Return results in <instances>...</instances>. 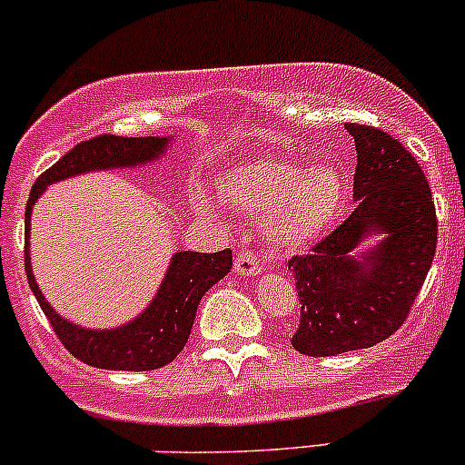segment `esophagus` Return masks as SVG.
<instances>
[{"mask_svg":"<svg viewBox=\"0 0 465 465\" xmlns=\"http://www.w3.org/2000/svg\"><path fill=\"white\" fill-rule=\"evenodd\" d=\"M233 267H236V272L241 276H259L261 274V261L252 250H242L241 254L236 256V261H233Z\"/></svg>","mask_w":465,"mask_h":465,"instance_id":"1","label":"esophagus"}]
</instances>
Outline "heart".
<instances>
[{"label": "heart", "instance_id": "b5f03b06", "mask_svg": "<svg viewBox=\"0 0 465 465\" xmlns=\"http://www.w3.org/2000/svg\"><path fill=\"white\" fill-rule=\"evenodd\" d=\"M223 195L252 215H262V232L281 250H302L337 223L346 200V180L335 163L312 168L276 159L233 166L223 177ZM195 209L211 213L213 200L200 191Z\"/></svg>", "mask_w": 465, "mask_h": 465}]
</instances>
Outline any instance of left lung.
Instances as JSON below:
<instances>
[{
	"label": "left lung",
	"mask_w": 465,
	"mask_h": 465,
	"mask_svg": "<svg viewBox=\"0 0 465 465\" xmlns=\"http://www.w3.org/2000/svg\"><path fill=\"white\" fill-rule=\"evenodd\" d=\"M355 139L358 206L311 254L294 256L302 317L292 346L328 358L369 349L402 326L436 252L432 191L419 162L398 139L371 125L346 124ZM380 232L369 251L357 247Z\"/></svg>",
	"instance_id": "left-lung-1"
}]
</instances>
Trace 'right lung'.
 Listing matches in <instances>:
<instances>
[{
    "label": "right lung",
    "mask_w": 465,
    "mask_h": 465,
    "mask_svg": "<svg viewBox=\"0 0 465 465\" xmlns=\"http://www.w3.org/2000/svg\"><path fill=\"white\" fill-rule=\"evenodd\" d=\"M168 142H171V137L98 134V137L74 145L64 157H60L54 166L46 168L37 177L31 189L25 213L26 279H29L42 312L46 315L64 349L89 367L112 369V371H153V369H162L163 364L173 362L189 341L200 299L204 297L206 290L213 288L232 270V250L213 252V254L177 252V254H173L157 294L148 303V308L139 312V317L124 323V326L110 328V331L83 328L60 317L49 306L42 290L37 288L29 252L31 209L49 184L81 175V173L150 163L166 153Z\"/></svg>",
    "instance_id": "add662e5"
}]
</instances>
